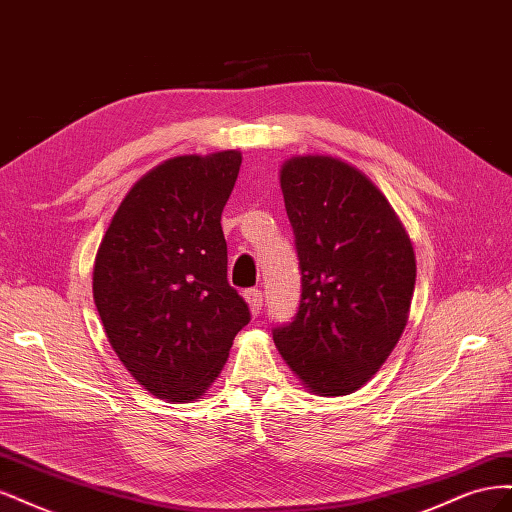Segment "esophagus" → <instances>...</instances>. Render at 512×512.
<instances>
[{
  "label": "esophagus",
  "mask_w": 512,
  "mask_h": 512,
  "mask_svg": "<svg viewBox=\"0 0 512 512\" xmlns=\"http://www.w3.org/2000/svg\"><path fill=\"white\" fill-rule=\"evenodd\" d=\"M245 301L250 303V309H252V314L254 316H258L260 314V309H262V290H258V288H250L245 292Z\"/></svg>",
  "instance_id": "34e87169"
}]
</instances>
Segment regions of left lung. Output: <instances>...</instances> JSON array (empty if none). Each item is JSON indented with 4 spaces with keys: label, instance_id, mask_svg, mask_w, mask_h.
Returning a JSON list of instances; mask_svg holds the SVG:
<instances>
[{
    "label": "left lung",
    "instance_id": "8db88e82",
    "mask_svg": "<svg viewBox=\"0 0 512 512\" xmlns=\"http://www.w3.org/2000/svg\"><path fill=\"white\" fill-rule=\"evenodd\" d=\"M301 299L273 342L307 389L350 395L376 374L406 329L416 260L389 200L361 170L303 156L282 166Z\"/></svg>",
    "mask_w": 512,
    "mask_h": 512
}]
</instances>
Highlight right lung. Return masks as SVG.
Segmentation results:
<instances>
[{"label": "right lung", "mask_w": 512, "mask_h": 512, "mask_svg": "<svg viewBox=\"0 0 512 512\" xmlns=\"http://www.w3.org/2000/svg\"><path fill=\"white\" fill-rule=\"evenodd\" d=\"M239 151L179 156L123 198L100 243L94 301L113 350L149 393L192 401L252 320L228 284L222 211Z\"/></svg>", "instance_id": "add662e5"}]
</instances>
